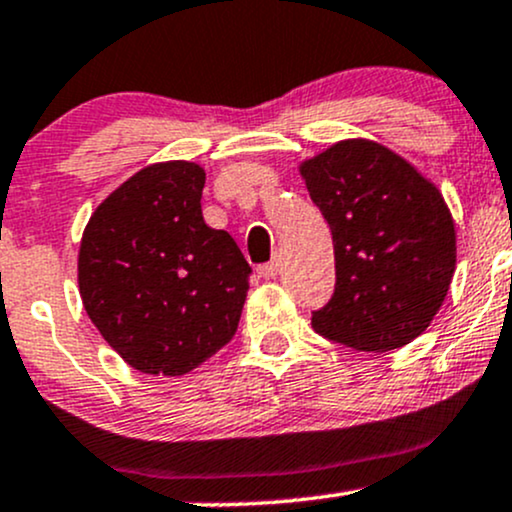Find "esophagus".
<instances>
[{
    "label": "esophagus",
    "mask_w": 512,
    "mask_h": 512,
    "mask_svg": "<svg viewBox=\"0 0 512 512\" xmlns=\"http://www.w3.org/2000/svg\"><path fill=\"white\" fill-rule=\"evenodd\" d=\"M256 271H258V276L266 278V280L276 278L278 276V261H276V258H273V261H268V263H263V266H258Z\"/></svg>",
    "instance_id": "obj_1"
}]
</instances>
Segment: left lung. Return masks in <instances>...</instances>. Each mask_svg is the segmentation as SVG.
<instances>
[{"mask_svg":"<svg viewBox=\"0 0 512 512\" xmlns=\"http://www.w3.org/2000/svg\"><path fill=\"white\" fill-rule=\"evenodd\" d=\"M332 229L337 285L312 327L356 351H393L420 337L447 298L456 268L454 219L405 158L346 139L300 166Z\"/></svg>","mask_w":512,"mask_h":512,"instance_id":"obj_1","label":"left lung"}]
</instances>
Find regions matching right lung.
<instances>
[{
    "label": "right lung",
    "instance_id": "1",
    "mask_svg": "<svg viewBox=\"0 0 512 512\" xmlns=\"http://www.w3.org/2000/svg\"><path fill=\"white\" fill-rule=\"evenodd\" d=\"M202 188L197 163H153L119 185L82 234V305L141 373L183 376L239 327L251 266L232 236L205 224Z\"/></svg>",
    "mask_w": 512,
    "mask_h": 512
}]
</instances>
